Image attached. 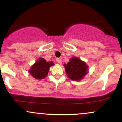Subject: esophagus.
Segmentation results:
<instances>
[{
  "mask_svg": "<svg viewBox=\"0 0 122 122\" xmlns=\"http://www.w3.org/2000/svg\"><path fill=\"white\" fill-rule=\"evenodd\" d=\"M56 61L58 63H61V59H60V58H57Z\"/></svg>",
  "mask_w": 122,
  "mask_h": 122,
  "instance_id": "1",
  "label": "esophagus"
}]
</instances>
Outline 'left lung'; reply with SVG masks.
Wrapping results in <instances>:
<instances>
[{
	"label": "left lung",
	"instance_id": "obj_1",
	"mask_svg": "<svg viewBox=\"0 0 122 122\" xmlns=\"http://www.w3.org/2000/svg\"><path fill=\"white\" fill-rule=\"evenodd\" d=\"M64 66L68 77L72 80H80L88 73V66L86 63L78 57H72L70 59L69 62L64 64Z\"/></svg>",
	"mask_w": 122,
	"mask_h": 122
}]
</instances>
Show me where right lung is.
Returning <instances> with one entry per match:
<instances>
[{"label":"right lung","instance_id":"obj_1","mask_svg":"<svg viewBox=\"0 0 122 122\" xmlns=\"http://www.w3.org/2000/svg\"><path fill=\"white\" fill-rule=\"evenodd\" d=\"M54 65L52 61L47 62L43 58H40L34 65L31 66L29 72L35 79H43L48 74L50 67Z\"/></svg>","mask_w":122,"mask_h":122}]
</instances>
